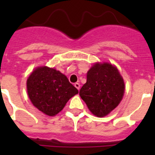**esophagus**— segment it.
I'll use <instances>...</instances> for the list:
<instances>
[{
	"instance_id": "esophagus-1",
	"label": "esophagus",
	"mask_w": 155,
	"mask_h": 155,
	"mask_svg": "<svg viewBox=\"0 0 155 155\" xmlns=\"http://www.w3.org/2000/svg\"><path fill=\"white\" fill-rule=\"evenodd\" d=\"M74 86H75V87H76V88H77V89H78V90L80 89L81 85H80V84H79V83H75Z\"/></svg>"
}]
</instances>
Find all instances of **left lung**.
Here are the masks:
<instances>
[{
    "label": "left lung",
    "mask_w": 155,
    "mask_h": 155,
    "mask_svg": "<svg viewBox=\"0 0 155 155\" xmlns=\"http://www.w3.org/2000/svg\"><path fill=\"white\" fill-rule=\"evenodd\" d=\"M125 91L118 69L109 63H96L87 71V81L81 88V98L91 113L103 117L121 102Z\"/></svg>",
    "instance_id": "obj_1"
}]
</instances>
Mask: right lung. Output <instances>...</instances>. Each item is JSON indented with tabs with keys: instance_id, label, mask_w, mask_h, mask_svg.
<instances>
[{
	"instance_id": "right-lung-1",
	"label": "right lung",
	"mask_w": 155,
	"mask_h": 155,
	"mask_svg": "<svg viewBox=\"0 0 155 155\" xmlns=\"http://www.w3.org/2000/svg\"><path fill=\"white\" fill-rule=\"evenodd\" d=\"M26 84L31 103L50 116L60 113L68 100L78 93L65 75L48 67H39L34 70Z\"/></svg>"
}]
</instances>
